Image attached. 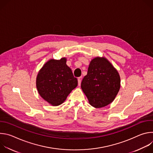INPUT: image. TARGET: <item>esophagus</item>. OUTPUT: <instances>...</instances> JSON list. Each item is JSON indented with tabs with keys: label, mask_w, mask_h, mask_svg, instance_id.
<instances>
[{
	"label": "esophagus",
	"mask_w": 153,
	"mask_h": 153,
	"mask_svg": "<svg viewBox=\"0 0 153 153\" xmlns=\"http://www.w3.org/2000/svg\"><path fill=\"white\" fill-rule=\"evenodd\" d=\"M77 80H78V85H79V86H80V83H81V81H82V77H79L77 79Z\"/></svg>",
	"instance_id": "1"
}]
</instances>
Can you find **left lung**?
<instances>
[{
  "instance_id": "8db88e82",
  "label": "left lung",
  "mask_w": 153,
  "mask_h": 153,
  "mask_svg": "<svg viewBox=\"0 0 153 153\" xmlns=\"http://www.w3.org/2000/svg\"><path fill=\"white\" fill-rule=\"evenodd\" d=\"M120 88V77L111 63L104 57H96L89 65L81 88L94 108H102L113 102Z\"/></svg>"
}]
</instances>
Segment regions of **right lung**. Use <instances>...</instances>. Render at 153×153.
<instances>
[{"mask_svg": "<svg viewBox=\"0 0 153 153\" xmlns=\"http://www.w3.org/2000/svg\"><path fill=\"white\" fill-rule=\"evenodd\" d=\"M66 63V57L59 60L51 59L43 65L37 75V91L52 106L63 103L77 86V79Z\"/></svg>", "mask_w": 153, "mask_h": 153, "instance_id": "obj_1", "label": "right lung"}]
</instances>
